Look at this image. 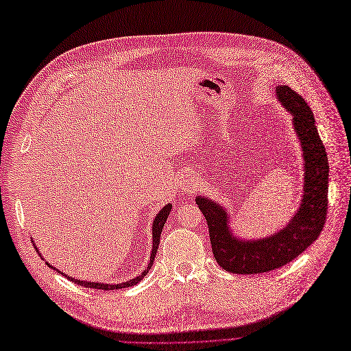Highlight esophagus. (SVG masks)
I'll use <instances>...</instances> for the list:
<instances>
[{
    "mask_svg": "<svg viewBox=\"0 0 351 351\" xmlns=\"http://www.w3.org/2000/svg\"><path fill=\"white\" fill-rule=\"evenodd\" d=\"M198 188V178L194 175H186L184 182H182V191L186 192V194H192L195 192Z\"/></svg>",
    "mask_w": 351,
    "mask_h": 351,
    "instance_id": "obj_1",
    "label": "esophagus"
}]
</instances>
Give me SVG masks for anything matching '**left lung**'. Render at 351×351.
Segmentation results:
<instances>
[{"mask_svg": "<svg viewBox=\"0 0 351 351\" xmlns=\"http://www.w3.org/2000/svg\"><path fill=\"white\" fill-rule=\"evenodd\" d=\"M276 95L293 117L304 162L302 204L289 224L264 239L245 241L232 233L228 210L208 197L195 198L208 224L213 255L233 274L268 273L289 264L318 239L326 219L330 166L312 110L289 86H277Z\"/></svg>", "mask_w": 351, "mask_h": 351, "instance_id": "8db88e82", "label": "left lung"}]
</instances>
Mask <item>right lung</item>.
I'll use <instances>...</instances> for the list:
<instances>
[{
	"mask_svg": "<svg viewBox=\"0 0 351 351\" xmlns=\"http://www.w3.org/2000/svg\"><path fill=\"white\" fill-rule=\"evenodd\" d=\"M171 210H172V204H167V206H165L160 211H159V214H157V216L154 217V221H153V246H152V255H150V263H149V265H147V268L143 271V273L140 274V276H137V277H134L132 280H130V281H125V282H119V285H105V282H93V281H82V280H77V278H73V277H69V276H65L66 278L69 280H71L73 282H75V285H80V286H84V287H92V289H99V290H118V289H127V287H131V286H135L137 285V282H140L143 278H144V276L149 273V269L152 268V264L154 263V256H156V254H157V247H159V243H160V234H162V230H163V226H165V223H166V220H167V216L169 214H171ZM38 250V247H36ZM40 255V254H39ZM48 264V263H47ZM48 267H51V268H53L55 269V267H52V265H49L48 264ZM58 271V269H56Z\"/></svg>",
	"mask_w": 351,
	"mask_h": 351,
	"instance_id": "add662e5",
	"label": "right lung"
}]
</instances>
